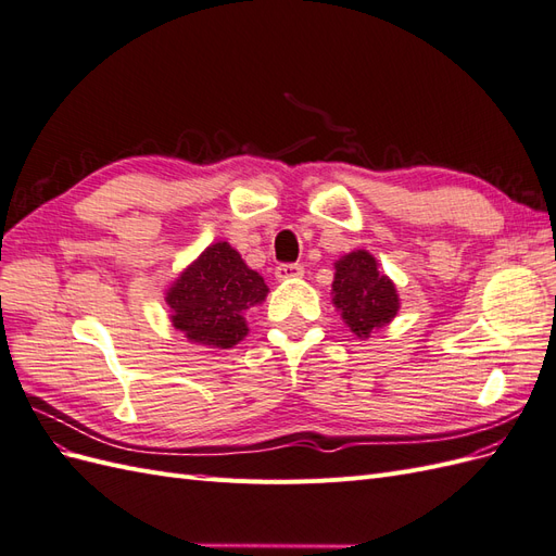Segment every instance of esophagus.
<instances>
[{"label": "esophagus", "mask_w": 556, "mask_h": 556, "mask_svg": "<svg viewBox=\"0 0 556 556\" xmlns=\"http://www.w3.org/2000/svg\"><path fill=\"white\" fill-rule=\"evenodd\" d=\"M304 276V266L299 264H280L276 266V278L282 282V280H294V278H301Z\"/></svg>", "instance_id": "34e87169"}]
</instances>
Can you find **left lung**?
Listing matches in <instances>:
<instances>
[{"mask_svg":"<svg viewBox=\"0 0 556 556\" xmlns=\"http://www.w3.org/2000/svg\"><path fill=\"white\" fill-rule=\"evenodd\" d=\"M331 304L343 323L362 341L387 327L401 308L394 280L382 274L378 260L368 250H352L333 262Z\"/></svg>","mask_w":556,"mask_h":556,"instance_id":"1","label":"left lung"}]
</instances>
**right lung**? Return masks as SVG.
<instances>
[{
	"mask_svg": "<svg viewBox=\"0 0 556 556\" xmlns=\"http://www.w3.org/2000/svg\"><path fill=\"white\" fill-rule=\"evenodd\" d=\"M268 294L264 278L227 241L211 243L164 290L169 319L197 345L227 350L248 336L245 313Z\"/></svg>",
	"mask_w": 556,
	"mask_h": 556,
	"instance_id": "right-lung-1",
	"label": "right lung"
}]
</instances>
